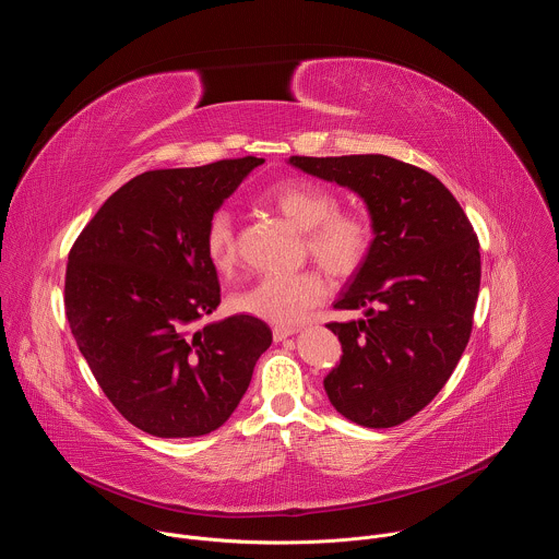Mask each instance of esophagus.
<instances>
[{"label":"esophagus","instance_id":"1","mask_svg":"<svg viewBox=\"0 0 559 559\" xmlns=\"http://www.w3.org/2000/svg\"><path fill=\"white\" fill-rule=\"evenodd\" d=\"M298 332V328H285V325H276L274 328V341L276 343H281V341H285V338H289V336H294Z\"/></svg>","mask_w":559,"mask_h":559}]
</instances>
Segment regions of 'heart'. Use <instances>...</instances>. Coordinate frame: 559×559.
<instances>
[{
	"mask_svg": "<svg viewBox=\"0 0 559 559\" xmlns=\"http://www.w3.org/2000/svg\"><path fill=\"white\" fill-rule=\"evenodd\" d=\"M261 203L283 214L302 229L305 252L336 278H349L362 270L376 246V225L362 210L338 207L334 190L309 179H283L261 194ZM205 254L218 272L236 265V231L225 210L210 216L205 225ZM330 283L318 270L287 276H263L234 298V307L274 325H298L321 305Z\"/></svg>",
	"mask_w": 559,
	"mask_h": 559,
	"instance_id": "b5f03b06",
	"label": "heart"
}]
</instances>
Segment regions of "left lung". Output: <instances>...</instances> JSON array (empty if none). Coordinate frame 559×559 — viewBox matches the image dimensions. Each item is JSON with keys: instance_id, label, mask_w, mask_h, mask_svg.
<instances>
[{"instance_id": "8db88e82", "label": "left lung", "mask_w": 559, "mask_h": 559, "mask_svg": "<svg viewBox=\"0 0 559 559\" xmlns=\"http://www.w3.org/2000/svg\"><path fill=\"white\" fill-rule=\"evenodd\" d=\"M318 179L354 190L376 246L336 309L365 318L328 323L341 365L325 378L347 420L386 429L425 409L453 373L473 330L480 243L455 197L427 170L384 154L289 156Z\"/></svg>"}]
</instances>
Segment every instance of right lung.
<instances>
[{
	"label": "right lung",
	"instance_id": "add662e5",
	"mask_svg": "<svg viewBox=\"0 0 559 559\" xmlns=\"http://www.w3.org/2000/svg\"><path fill=\"white\" fill-rule=\"evenodd\" d=\"M261 164L243 156L143 173L99 207L68 254L63 305L76 347L115 409L150 436L218 429L272 345V330L248 313L192 330L221 302L205 225Z\"/></svg>",
	"mask_w": 559,
	"mask_h": 559
}]
</instances>
